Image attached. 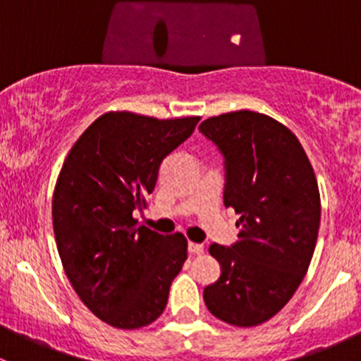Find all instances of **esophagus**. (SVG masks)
<instances>
[{
    "label": "esophagus",
    "instance_id": "obj_1",
    "mask_svg": "<svg viewBox=\"0 0 361 361\" xmlns=\"http://www.w3.org/2000/svg\"><path fill=\"white\" fill-rule=\"evenodd\" d=\"M204 251V246L199 243H188V253L192 255H201Z\"/></svg>",
    "mask_w": 361,
    "mask_h": 361
}]
</instances>
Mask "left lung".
Wrapping results in <instances>:
<instances>
[{"label": "left lung", "mask_w": 361, "mask_h": 361, "mask_svg": "<svg viewBox=\"0 0 361 361\" xmlns=\"http://www.w3.org/2000/svg\"><path fill=\"white\" fill-rule=\"evenodd\" d=\"M199 130L224 155V204L241 216L234 245L209 246L221 274L204 302L228 325H260L285 307L311 264L322 216L314 171L292 130L264 113H224Z\"/></svg>", "instance_id": "1"}]
</instances>
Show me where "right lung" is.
Here are the masks:
<instances>
[{
	"mask_svg": "<svg viewBox=\"0 0 361 361\" xmlns=\"http://www.w3.org/2000/svg\"><path fill=\"white\" fill-rule=\"evenodd\" d=\"M201 116L159 120L110 111L94 120L63 164L52 199L57 251L69 283L99 319L141 329L162 314L187 260V239L137 227L162 160Z\"/></svg>",
	"mask_w": 361,
	"mask_h": 361,
	"instance_id": "add662e5",
	"label": "right lung"
}]
</instances>
